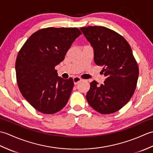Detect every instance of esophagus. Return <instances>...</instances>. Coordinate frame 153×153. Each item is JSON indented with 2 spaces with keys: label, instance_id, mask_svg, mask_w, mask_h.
Returning a JSON list of instances; mask_svg holds the SVG:
<instances>
[{
  "label": "esophagus",
  "instance_id": "34e87169",
  "mask_svg": "<svg viewBox=\"0 0 153 153\" xmlns=\"http://www.w3.org/2000/svg\"><path fill=\"white\" fill-rule=\"evenodd\" d=\"M73 80H74V85H77V83H78L79 82H81L82 81V79L80 78L79 77H74L73 78Z\"/></svg>",
  "mask_w": 153,
  "mask_h": 153
}]
</instances>
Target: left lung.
<instances>
[{"label":"left lung","mask_w":153,"mask_h":153,"mask_svg":"<svg viewBox=\"0 0 153 153\" xmlns=\"http://www.w3.org/2000/svg\"><path fill=\"white\" fill-rule=\"evenodd\" d=\"M94 49V61L106 79L90 83L86 99L102 114L114 113L129 102L137 87L139 67L132 50L121 35L102 26L81 27Z\"/></svg>","instance_id":"1"}]
</instances>
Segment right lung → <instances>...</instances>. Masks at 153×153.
Masks as SVG:
<instances>
[{"label": "right lung", "mask_w": 153, "mask_h": 153, "mask_svg": "<svg viewBox=\"0 0 153 153\" xmlns=\"http://www.w3.org/2000/svg\"><path fill=\"white\" fill-rule=\"evenodd\" d=\"M80 35L77 27L43 28L32 34L19 50L15 66L19 89L39 112L54 114L69 100L73 79L58 77L54 68Z\"/></svg>", "instance_id": "right-lung-1"}]
</instances>
